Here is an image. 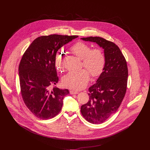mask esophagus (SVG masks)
<instances>
[{"instance_id": "obj_1", "label": "esophagus", "mask_w": 150, "mask_h": 150, "mask_svg": "<svg viewBox=\"0 0 150 150\" xmlns=\"http://www.w3.org/2000/svg\"><path fill=\"white\" fill-rule=\"evenodd\" d=\"M79 92L78 91H74V90H71L70 91V94H78Z\"/></svg>"}]
</instances>
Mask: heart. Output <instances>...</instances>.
Here are the masks:
<instances>
[{"instance_id": "heart-1", "label": "heart", "mask_w": 150, "mask_h": 150, "mask_svg": "<svg viewBox=\"0 0 150 150\" xmlns=\"http://www.w3.org/2000/svg\"><path fill=\"white\" fill-rule=\"evenodd\" d=\"M71 50L82 60V65L88 71L82 69L78 71H70L63 76L62 83L69 88L81 90L86 86L89 81V71L93 77L101 74L105 65V56L100 49H91L90 46L81 41L73 45L71 47ZM62 64L63 54L60 52H57L54 56L55 67L57 69L61 70Z\"/></svg>"}]
</instances>
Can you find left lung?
Returning a JSON list of instances; mask_svg holds the SVG:
<instances>
[{"label":"left lung","mask_w":150,"mask_h":150,"mask_svg":"<svg viewBox=\"0 0 150 150\" xmlns=\"http://www.w3.org/2000/svg\"><path fill=\"white\" fill-rule=\"evenodd\" d=\"M97 43L104 50L105 63L96 83L89 88V100L82 105L83 117L93 124L108 120L119 109L125 97L128 76L127 63L120 49L114 42L100 37L81 38Z\"/></svg>","instance_id":"obj_1"}]
</instances>
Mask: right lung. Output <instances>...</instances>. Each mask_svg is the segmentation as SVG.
<instances>
[{
	"instance_id": "right-lung-1",
	"label": "right lung",
	"mask_w": 150,
	"mask_h": 150,
	"mask_svg": "<svg viewBox=\"0 0 150 150\" xmlns=\"http://www.w3.org/2000/svg\"><path fill=\"white\" fill-rule=\"evenodd\" d=\"M77 35L53 34L35 39L24 53L19 65L21 92L28 109L43 120L56 116L62 109L68 89L54 87L59 78L54 65L58 50Z\"/></svg>"
}]
</instances>
